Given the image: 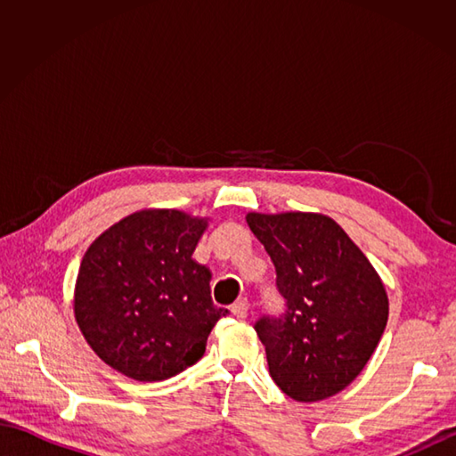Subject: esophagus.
<instances>
[{
	"instance_id": "34e87169",
	"label": "esophagus",
	"mask_w": 456,
	"mask_h": 456,
	"mask_svg": "<svg viewBox=\"0 0 456 456\" xmlns=\"http://www.w3.org/2000/svg\"><path fill=\"white\" fill-rule=\"evenodd\" d=\"M248 307H250L248 299L247 297H239L237 302L231 305V314H233L237 319H245L248 315Z\"/></svg>"
}]
</instances>
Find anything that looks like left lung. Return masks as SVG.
<instances>
[{
  "mask_svg": "<svg viewBox=\"0 0 456 456\" xmlns=\"http://www.w3.org/2000/svg\"><path fill=\"white\" fill-rule=\"evenodd\" d=\"M276 268L284 312L255 331L276 386L296 402H319L362 372L388 322L380 276L345 231L322 213H248Z\"/></svg>",
  "mask_w": 456,
  "mask_h": 456,
  "instance_id": "8db88e82",
  "label": "left lung"
}]
</instances>
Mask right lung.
Returning a JSON list of instances; mask_svg holds the SVG:
<instances>
[{"instance_id":"1","label":"right lung","mask_w":456,"mask_h":456,"mask_svg":"<svg viewBox=\"0 0 456 456\" xmlns=\"http://www.w3.org/2000/svg\"><path fill=\"white\" fill-rule=\"evenodd\" d=\"M208 219L144 209L94 240L82 258L74 315L105 364L139 382L186 370L223 315L209 268L191 258Z\"/></svg>"}]
</instances>
